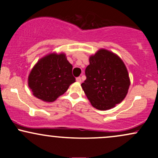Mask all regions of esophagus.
<instances>
[{
	"instance_id": "obj_1",
	"label": "esophagus",
	"mask_w": 158,
	"mask_h": 158,
	"mask_svg": "<svg viewBox=\"0 0 158 158\" xmlns=\"http://www.w3.org/2000/svg\"><path fill=\"white\" fill-rule=\"evenodd\" d=\"M76 79H77V81H78V82H81V77H77Z\"/></svg>"
}]
</instances>
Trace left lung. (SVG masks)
I'll return each mask as SVG.
<instances>
[{
    "instance_id": "obj_1",
    "label": "left lung",
    "mask_w": 158,
    "mask_h": 158,
    "mask_svg": "<svg viewBox=\"0 0 158 158\" xmlns=\"http://www.w3.org/2000/svg\"><path fill=\"white\" fill-rule=\"evenodd\" d=\"M89 61L81 88L92 106L101 110L110 109L128 93L130 79L126 65L118 56L105 49L90 56Z\"/></svg>"
}]
</instances>
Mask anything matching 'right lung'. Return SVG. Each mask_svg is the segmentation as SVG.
Masks as SVG:
<instances>
[{
	"label": "right lung",
	"mask_w": 158,
	"mask_h": 158,
	"mask_svg": "<svg viewBox=\"0 0 158 158\" xmlns=\"http://www.w3.org/2000/svg\"><path fill=\"white\" fill-rule=\"evenodd\" d=\"M73 66L64 53H50L38 61L28 77L32 94L44 102L55 101L75 82Z\"/></svg>",
	"instance_id": "add662e5"
}]
</instances>
